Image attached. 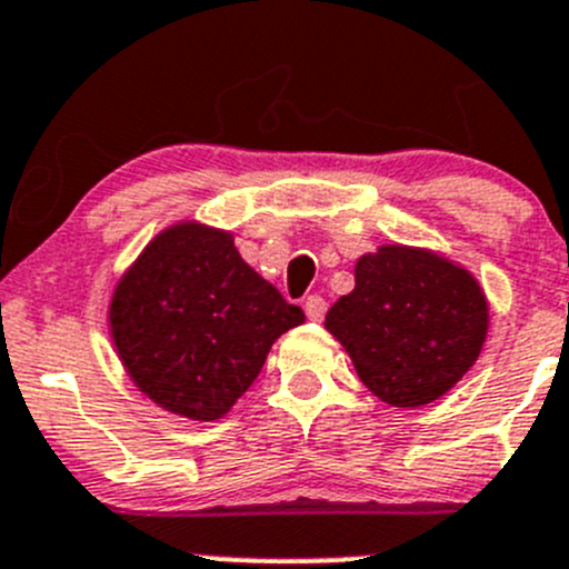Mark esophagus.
<instances>
[{
	"mask_svg": "<svg viewBox=\"0 0 569 569\" xmlns=\"http://www.w3.org/2000/svg\"><path fill=\"white\" fill-rule=\"evenodd\" d=\"M325 311H328V302H325L322 297H319V295L306 297V313H308V319H313V322H319V319L325 317Z\"/></svg>",
	"mask_w": 569,
	"mask_h": 569,
	"instance_id": "esophagus-1",
	"label": "esophagus"
}]
</instances>
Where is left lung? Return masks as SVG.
<instances>
[{"instance_id": "left-lung-1", "label": "left lung", "mask_w": 569, "mask_h": 569, "mask_svg": "<svg viewBox=\"0 0 569 569\" xmlns=\"http://www.w3.org/2000/svg\"><path fill=\"white\" fill-rule=\"evenodd\" d=\"M487 322V300L470 272L397 244L363 256L356 289L325 317L363 386L397 408L442 397L481 352Z\"/></svg>"}]
</instances>
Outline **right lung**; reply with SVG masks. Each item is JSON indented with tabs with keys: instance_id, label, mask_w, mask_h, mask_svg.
I'll return each instance as SVG.
<instances>
[{
	"instance_id": "obj_1",
	"label": "right lung",
	"mask_w": 569,
	"mask_h": 569,
	"mask_svg": "<svg viewBox=\"0 0 569 569\" xmlns=\"http://www.w3.org/2000/svg\"><path fill=\"white\" fill-rule=\"evenodd\" d=\"M306 319L241 261L233 239L202 224L158 236L116 286L110 330L150 400L219 419L250 389L272 341Z\"/></svg>"
}]
</instances>
